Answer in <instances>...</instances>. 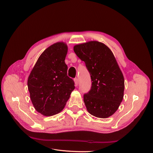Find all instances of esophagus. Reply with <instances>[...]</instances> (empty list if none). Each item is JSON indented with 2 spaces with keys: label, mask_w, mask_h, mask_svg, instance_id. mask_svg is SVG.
<instances>
[{
  "label": "esophagus",
  "mask_w": 153,
  "mask_h": 153,
  "mask_svg": "<svg viewBox=\"0 0 153 153\" xmlns=\"http://www.w3.org/2000/svg\"><path fill=\"white\" fill-rule=\"evenodd\" d=\"M74 82H75V86H77L78 84V79L77 78H75V79H74Z\"/></svg>",
  "instance_id": "34e87169"
}]
</instances>
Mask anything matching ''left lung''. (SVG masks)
<instances>
[{"mask_svg": "<svg viewBox=\"0 0 153 153\" xmlns=\"http://www.w3.org/2000/svg\"><path fill=\"white\" fill-rule=\"evenodd\" d=\"M73 50L91 75V90L84 95L87 111L99 118L111 116L121 104L124 90V76L113 53L95 41L75 45Z\"/></svg>", "mask_w": 153, "mask_h": 153, "instance_id": "1", "label": "left lung"}]
</instances>
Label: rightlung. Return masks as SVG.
Segmentation results:
<instances>
[{
    "label": "right lung",
    "mask_w": 153,
    "mask_h": 153,
    "mask_svg": "<svg viewBox=\"0 0 153 153\" xmlns=\"http://www.w3.org/2000/svg\"><path fill=\"white\" fill-rule=\"evenodd\" d=\"M68 47L58 42L46 49L38 58L27 81L30 100L37 112L52 116L63 110L75 82L67 75Z\"/></svg>",
    "instance_id": "obj_1"
}]
</instances>
